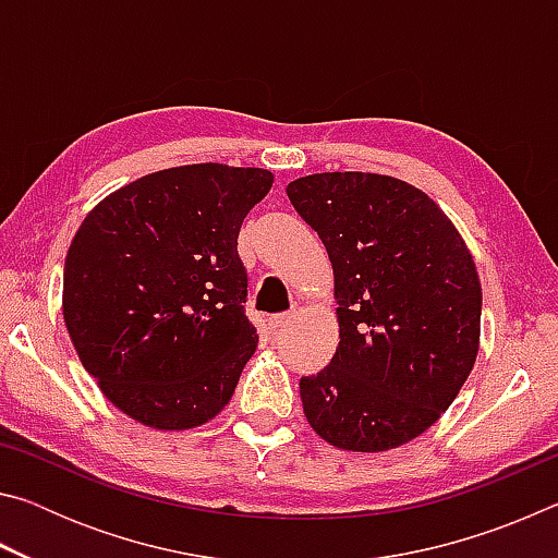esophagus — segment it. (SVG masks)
I'll return each instance as SVG.
<instances>
[{
	"label": "esophagus",
	"instance_id": "1",
	"mask_svg": "<svg viewBox=\"0 0 558 558\" xmlns=\"http://www.w3.org/2000/svg\"><path fill=\"white\" fill-rule=\"evenodd\" d=\"M288 319H290V315L286 313V315H272L270 319H268V327H270V332H278V329H282L288 325Z\"/></svg>",
	"mask_w": 558,
	"mask_h": 558
}]
</instances>
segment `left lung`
I'll return each instance as SVG.
<instances>
[{
  "mask_svg": "<svg viewBox=\"0 0 558 558\" xmlns=\"http://www.w3.org/2000/svg\"><path fill=\"white\" fill-rule=\"evenodd\" d=\"M335 272L339 344L302 376L305 418L329 446L384 452L456 401L480 349L483 288L446 211L403 179L307 174L288 184Z\"/></svg>",
  "mask_w": 558,
  "mask_h": 558,
  "instance_id": "8db88e82",
  "label": "left lung"
}]
</instances>
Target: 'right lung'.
Returning a JSON list of instances; mask_svg holds the SVG:
<instances>
[{"label": "right lung", "instance_id": "right-lung-1", "mask_svg": "<svg viewBox=\"0 0 558 558\" xmlns=\"http://www.w3.org/2000/svg\"><path fill=\"white\" fill-rule=\"evenodd\" d=\"M270 186L260 167H169L108 194L75 231L63 323L98 389L132 421L186 430L231 401L258 347L235 245Z\"/></svg>", "mask_w": 558, "mask_h": 558}]
</instances>
